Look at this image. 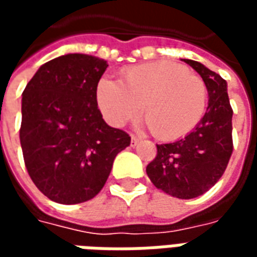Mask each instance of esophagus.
I'll return each mask as SVG.
<instances>
[{
  "instance_id": "34e87169",
  "label": "esophagus",
  "mask_w": 257,
  "mask_h": 257,
  "mask_svg": "<svg viewBox=\"0 0 257 257\" xmlns=\"http://www.w3.org/2000/svg\"><path fill=\"white\" fill-rule=\"evenodd\" d=\"M139 142L140 139L139 138H136V136H132V138H131V146H132V147H136V146L139 145Z\"/></svg>"
}]
</instances>
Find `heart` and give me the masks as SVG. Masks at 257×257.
Masks as SVG:
<instances>
[{
	"instance_id": "obj_1",
	"label": "heart",
	"mask_w": 257,
	"mask_h": 257,
	"mask_svg": "<svg viewBox=\"0 0 257 257\" xmlns=\"http://www.w3.org/2000/svg\"><path fill=\"white\" fill-rule=\"evenodd\" d=\"M97 107L107 122L122 126L139 115L157 138L179 139L190 134L206 110L208 89L201 77L171 62H151L123 70L119 82L104 77L96 86Z\"/></svg>"
}]
</instances>
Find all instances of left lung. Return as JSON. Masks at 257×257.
<instances>
[{"mask_svg": "<svg viewBox=\"0 0 257 257\" xmlns=\"http://www.w3.org/2000/svg\"><path fill=\"white\" fill-rule=\"evenodd\" d=\"M197 71L208 89V107L195 128L182 139L157 145L146 172L151 183L180 199L195 198L215 186L232 153V110L227 82L204 64L182 59Z\"/></svg>", "mask_w": 257, "mask_h": 257, "instance_id": "left-lung-1", "label": "left lung"}]
</instances>
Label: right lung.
Listing matches in <instances>:
<instances>
[{
  "label": "right lung",
  "instance_id": "right-lung-1",
  "mask_svg": "<svg viewBox=\"0 0 257 257\" xmlns=\"http://www.w3.org/2000/svg\"><path fill=\"white\" fill-rule=\"evenodd\" d=\"M107 62L67 53L37 70L22 95L20 145L27 172L48 198L64 205L92 199L131 136L103 119L96 86Z\"/></svg>",
  "mask_w": 257,
  "mask_h": 257
}]
</instances>
